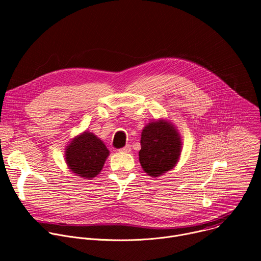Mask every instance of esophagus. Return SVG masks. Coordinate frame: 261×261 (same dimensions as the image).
I'll return each instance as SVG.
<instances>
[{
	"label": "esophagus",
	"mask_w": 261,
	"mask_h": 261,
	"mask_svg": "<svg viewBox=\"0 0 261 261\" xmlns=\"http://www.w3.org/2000/svg\"><path fill=\"white\" fill-rule=\"evenodd\" d=\"M119 151H120V152H123V153H130V152H131V145H130V144H126L124 147L120 148Z\"/></svg>",
	"instance_id": "obj_1"
}]
</instances>
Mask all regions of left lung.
<instances>
[{"instance_id":"left-lung-1","label":"left lung","mask_w":261,"mask_h":261,"mask_svg":"<svg viewBox=\"0 0 261 261\" xmlns=\"http://www.w3.org/2000/svg\"><path fill=\"white\" fill-rule=\"evenodd\" d=\"M139 162L146 174L161 176L178 162L181 153V137L169 121L160 119L147 123L141 132Z\"/></svg>"}]
</instances>
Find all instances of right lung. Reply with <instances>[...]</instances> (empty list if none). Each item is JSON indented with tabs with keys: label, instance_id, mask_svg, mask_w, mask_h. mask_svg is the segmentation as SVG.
<instances>
[{
	"label": "right lung",
	"instance_id": "obj_1",
	"mask_svg": "<svg viewBox=\"0 0 261 261\" xmlns=\"http://www.w3.org/2000/svg\"><path fill=\"white\" fill-rule=\"evenodd\" d=\"M108 156L109 151L104 142L89 131L72 138L65 148L68 168L86 179H93L100 173Z\"/></svg>",
	"mask_w": 261,
	"mask_h": 261
}]
</instances>
